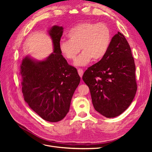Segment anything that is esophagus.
I'll use <instances>...</instances> for the list:
<instances>
[{
  "mask_svg": "<svg viewBox=\"0 0 152 152\" xmlns=\"http://www.w3.org/2000/svg\"><path fill=\"white\" fill-rule=\"evenodd\" d=\"M77 72H78L79 75L81 77H82V76L83 75V73H84V71L82 69H77Z\"/></svg>",
  "mask_w": 152,
  "mask_h": 152,
  "instance_id": "34e87169",
  "label": "esophagus"
}]
</instances>
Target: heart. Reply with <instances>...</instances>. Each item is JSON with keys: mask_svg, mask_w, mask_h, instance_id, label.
Listing matches in <instances>:
<instances>
[{"mask_svg": "<svg viewBox=\"0 0 152 152\" xmlns=\"http://www.w3.org/2000/svg\"><path fill=\"white\" fill-rule=\"evenodd\" d=\"M68 40H62L59 48L63 56L73 60L81 50L83 52L75 61L77 66H86L92 59L99 61L105 57L110 47L112 33L105 23L84 21L71 28Z\"/></svg>", "mask_w": 152, "mask_h": 152, "instance_id": "heart-1", "label": "heart"}]
</instances>
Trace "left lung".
I'll return each mask as SVG.
<instances>
[{"mask_svg":"<svg viewBox=\"0 0 152 152\" xmlns=\"http://www.w3.org/2000/svg\"><path fill=\"white\" fill-rule=\"evenodd\" d=\"M135 71L131 47L124 35L118 32L105 57L83 76L97 112L114 118L129 107L137 89Z\"/></svg>","mask_w":152,"mask_h":152,"instance_id":"1","label":"left lung"}]
</instances>
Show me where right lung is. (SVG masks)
Wrapping results in <instances>:
<instances>
[{
  "instance_id": "add662e5",
  "label": "right lung",
  "mask_w": 152,
  "mask_h": 152,
  "mask_svg": "<svg viewBox=\"0 0 152 152\" xmlns=\"http://www.w3.org/2000/svg\"><path fill=\"white\" fill-rule=\"evenodd\" d=\"M63 32V27L58 26L49 31L53 52L45 60L37 61L26 56L20 66L24 99L34 112L49 122L60 121L66 116L80 83L77 69L68 65L60 52Z\"/></svg>"
}]
</instances>
